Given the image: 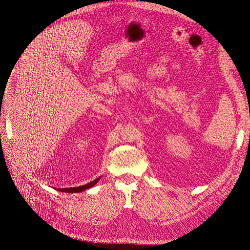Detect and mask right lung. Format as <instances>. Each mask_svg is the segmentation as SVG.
Masks as SVG:
<instances>
[{
    "label": "right lung",
    "mask_w": 250,
    "mask_h": 250,
    "mask_svg": "<svg viewBox=\"0 0 250 250\" xmlns=\"http://www.w3.org/2000/svg\"><path fill=\"white\" fill-rule=\"evenodd\" d=\"M100 180V178L94 180L93 182L91 183H88L85 184V185H83V186H80V187H73V188H65V189H57L58 191L60 192H65V193H78V192H82L83 190H86L89 189L91 187H93L95 184H97V182H98Z\"/></svg>",
    "instance_id": "1"
}]
</instances>
